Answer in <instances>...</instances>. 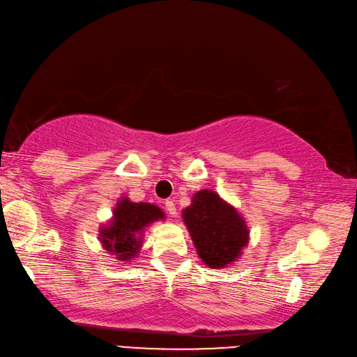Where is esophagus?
<instances>
[{"mask_svg":"<svg viewBox=\"0 0 357 357\" xmlns=\"http://www.w3.org/2000/svg\"><path fill=\"white\" fill-rule=\"evenodd\" d=\"M165 210H167V213H168L169 215H172V218H174V215H177L176 204H174V201H172V199H167V201H165Z\"/></svg>","mask_w":357,"mask_h":357,"instance_id":"34e87169","label":"esophagus"}]
</instances>
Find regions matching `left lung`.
<instances>
[{"label": "left lung", "instance_id": "1", "mask_svg": "<svg viewBox=\"0 0 357 357\" xmlns=\"http://www.w3.org/2000/svg\"><path fill=\"white\" fill-rule=\"evenodd\" d=\"M181 218L199 259L213 269L236 262L250 240L245 219L211 189L198 190Z\"/></svg>", "mask_w": 357, "mask_h": 357}]
</instances>
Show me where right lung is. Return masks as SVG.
Returning <instances> with one entry per match:
<instances>
[{
    "mask_svg": "<svg viewBox=\"0 0 357 357\" xmlns=\"http://www.w3.org/2000/svg\"><path fill=\"white\" fill-rule=\"evenodd\" d=\"M165 213L150 202H132L122 197L112 219L100 226L98 238L104 250L119 262H134L143 247V235L150 225L164 220Z\"/></svg>",
    "mask_w": 357,
    "mask_h": 357,
    "instance_id": "add662e5",
    "label": "right lung"
}]
</instances>
